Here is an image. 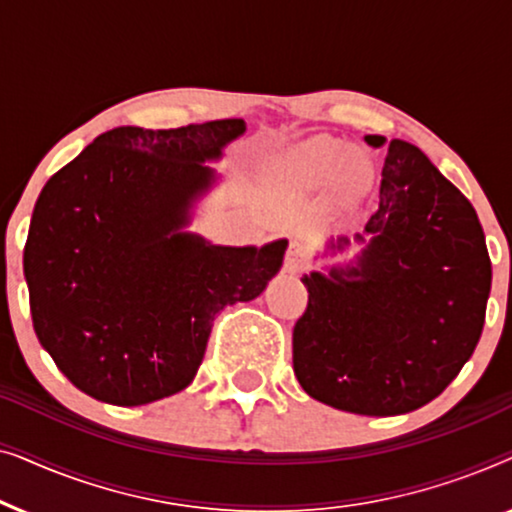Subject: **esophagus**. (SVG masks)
Listing matches in <instances>:
<instances>
[{
	"label": "esophagus",
	"instance_id": "obj_1",
	"mask_svg": "<svg viewBox=\"0 0 512 512\" xmlns=\"http://www.w3.org/2000/svg\"><path fill=\"white\" fill-rule=\"evenodd\" d=\"M307 268H310V256H307L305 247L298 242H291L284 258V270L291 272V275H296V272H303Z\"/></svg>",
	"mask_w": 512,
	"mask_h": 512
}]
</instances>
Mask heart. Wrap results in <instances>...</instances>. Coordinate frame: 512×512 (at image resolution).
<instances>
[{
  "label": "heart",
  "instance_id": "heart-1",
  "mask_svg": "<svg viewBox=\"0 0 512 512\" xmlns=\"http://www.w3.org/2000/svg\"><path fill=\"white\" fill-rule=\"evenodd\" d=\"M342 163V151L338 146H321V149L307 153L305 158H300L298 170L307 181H319L331 177Z\"/></svg>",
  "mask_w": 512,
  "mask_h": 512
}]
</instances>
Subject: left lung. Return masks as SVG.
Segmentation results:
<instances>
[{
  "label": "left lung",
  "instance_id": "1",
  "mask_svg": "<svg viewBox=\"0 0 512 512\" xmlns=\"http://www.w3.org/2000/svg\"><path fill=\"white\" fill-rule=\"evenodd\" d=\"M366 142L384 151L380 205L363 233L326 244L328 254L363 244L356 265L303 277L293 373L331 408L389 417L443 394L471 359L492 261L473 205L415 144Z\"/></svg>",
  "mask_w": 512,
  "mask_h": 512
}]
</instances>
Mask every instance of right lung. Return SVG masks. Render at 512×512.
Here are the masks:
<instances>
[{
	"instance_id": "right-lung-1",
	"label": "right lung",
	"mask_w": 512,
	"mask_h": 512,
	"mask_svg": "<svg viewBox=\"0 0 512 512\" xmlns=\"http://www.w3.org/2000/svg\"><path fill=\"white\" fill-rule=\"evenodd\" d=\"M244 130L242 118L123 125L41 188L23 251L32 324L83 394L144 405L186 389L216 314L261 296L282 268L286 240L216 247L184 230L216 181L205 163Z\"/></svg>"
}]
</instances>
